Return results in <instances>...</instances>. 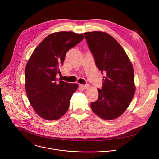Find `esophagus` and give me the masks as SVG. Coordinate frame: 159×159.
<instances>
[{
	"mask_svg": "<svg viewBox=\"0 0 159 159\" xmlns=\"http://www.w3.org/2000/svg\"><path fill=\"white\" fill-rule=\"evenodd\" d=\"M88 84H86V85H84V84H81L80 85V87L82 88V89H86L88 88Z\"/></svg>",
	"mask_w": 159,
	"mask_h": 159,
	"instance_id": "esophagus-1",
	"label": "esophagus"
}]
</instances>
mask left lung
I'll return each instance as SVG.
<instances>
[{
  "instance_id": "left-lung-1",
  "label": "left lung",
  "mask_w": 159,
  "mask_h": 159,
  "mask_svg": "<svg viewBox=\"0 0 159 159\" xmlns=\"http://www.w3.org/2000/svg\"><path fill=\"white\" fill-rule=\"evenodd\" d=\"M95 64L103 77L98 98L91 103L92 111L103 120L118 118L128 108L135 91L132 62L122 47L110 34L93 31L84 34Z\"/></svg>"
}]
</instances>
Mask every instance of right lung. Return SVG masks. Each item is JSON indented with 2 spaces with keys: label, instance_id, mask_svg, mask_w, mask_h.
<instances>
[{
  "label": "right lung",
  "instance_id": "1",
  "mask_svg": "<svg viewBox=\"0 0 159 159\" xmlns=\"http://www.w3.org/2000/svg\"><path fill=\"white\" fill-rule=\"evenodd\" d=\"M83 34L62 31L47 36L35 48L25 67V91L34 111L47 120L59 119L68 111L78 84L56 79L67 52Z\"/></svg>",
  "mask_w": 159,
  "mask_h": 159
}]
</instances>
